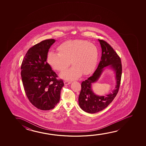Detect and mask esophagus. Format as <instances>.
Segmentation results:
<instances>
[{
    "label": "esophagus",
    "mask_w": 146,
    "mask_h": 146,
    "mask_svg": "<svg viewBox=\"0 0 146 146\" xmlns=\"http://www.w3.org/2000/svg\"><path fill=\"white\" fill-rule=\"evenodd\" d=\"M64 83L65 85H69V84H71V82H69V81H65L64 82Z\"/></svg>",
    "instance_id": "1"
}]
</instances>
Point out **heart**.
Returning <instances> with one entry per match:
<instances>
[{
    "label": "heart",
    "mask_w": 146,
    "mask_h": 146,
    "mask_svg": "<svg viewBox=\"0 0 146 146\" xmlns=\"http://www.w3.org/2000/svg\"><path fill=\"white\" fill-rule=\"evenodd\" d=\"M57 51L58 53H48L47 62L53 69L62 72L70 65V61L72 67L60 74V77L65 80H75L82 74H90L97 64L98 48L87 40L66 41L57 47Z\"/></svg>",
    "instance_id": "obj_1"
}]
</instances>
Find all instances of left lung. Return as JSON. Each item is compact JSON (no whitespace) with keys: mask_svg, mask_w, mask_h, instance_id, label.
<instances>
[{"mask_svg":"<svg viewBox=\"0 0 146 146\" xmlns=\"http://www.w3.org/2000/svg\"><path fill=\"white\" fill-rule=\"evenodd\" d=\"M98 41L102 48L101 61L93 75L82 82L81 90L78 99L80 108L85 112L91 114L104 110L114 100L118 93L122 76V64L119 56L108 43L100 39ZM106 66L114 71L116 86L112 94L106 96H98L93 92L92 85L98 81Z\"/></svg>","mask_w":146,"mask_h":146,"instance_id":"1","label":"left lung"}]
</instances>
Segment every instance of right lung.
<instances>
[{
    "label": "right lung",
    "instance_id": "1",
    "mask_svg": "<svg viewBox=\"0 0 146 146\" xmlns=\"http://www.w3.org/2000/svg\"><path fill=\"white\" fill-rule=\"evenodd\" d=\"M54 39L43 40L31 47L21 67L24 91L31 103L41 110L52 109L58 104L64 83L47 62V55Z\"/></svg>",
    "mask_w": 146,
    "mask_h": 146
}]
</instances>
